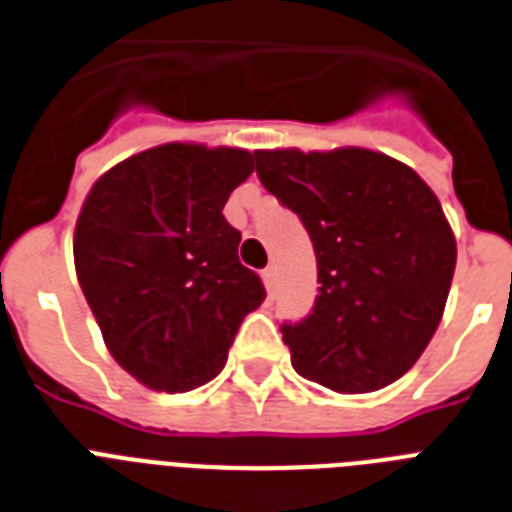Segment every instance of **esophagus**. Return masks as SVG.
<instances>
[{"mask_svg": "<svg viewBox=\"0 0 512 512\" xmlns=\"http://www.w3.org/2000/svg\"><path fill=\"white\" fill-rule=\"evenodd\" d=\"M263 278H265V286H268V292L276 294V289H278V270H276V265H268V268L263 270Z\"/></svg>", "mask_w": 512, "mask_h": 512, "instance_id": "1", "label": "esophagus"}]
</instances>
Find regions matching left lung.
Listing matches in <instances>:
<instances>
[{
    "mask_svg": "<svg viewBox=\"0 0 512 512\" xmlns=\"http://www.w3.org/2000/svg\"><path fill=\"white\" fill-rule=\"evenodd\" d=\"M255 157L318 260L313 313L281 328L294 371L339 394L384 389L423 355L447 305L458 244L439 199L410 165L373 149Z\"/></svg>",
    "mask_w": 512,
    "mask_h": 512,
    "instance_id": "left-lung-1",
    "label": "left lung"
}]
</instances>
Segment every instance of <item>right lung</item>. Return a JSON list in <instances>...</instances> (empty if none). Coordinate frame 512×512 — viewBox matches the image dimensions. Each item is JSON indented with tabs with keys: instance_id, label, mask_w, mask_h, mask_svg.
I'll return each mask as SVG.
<instances>
[{
	"instance_id": "add662e5",
	"label": "right lung",
	"mask_w": 512,
	"mask_h": 512,
	"mask_svg": "<svg viewBox=\"0 0 512 512\" xmlns=\"http://www.w3.org/2000/svg\"><path fill=\"white\" fill-rule=\"evenodd\" d=\"M252 152L170 141L118 162L83 199L76 276L110 355L155 392H189L223 371L265 286L239 263L223 205Z\"/></svg>"
}]
</instances>
